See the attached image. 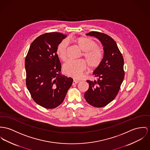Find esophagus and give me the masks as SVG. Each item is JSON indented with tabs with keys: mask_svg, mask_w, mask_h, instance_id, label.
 Segmentation results:
<instances>
[{
	"mask_svg": "<svg viewBox=\"0 0 150 150\" xmlns=\"http://www.w3.org/2000/svg\"><path fill=\"white\" fill-rule=\"evenodd\" d=\"M79 81H78V80H74L72 84H76V83H79Z\"/></svg>",
	"mask_w": 150,
	"mask_h": 150,
	"instance_id": "1",
	"label": "esophagus"
}]
</instances>
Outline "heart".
Here are the masks:
<instances>
[{
  "mask_svg": "<svg viewBox=\"0 0 150 150\" xmlns=\"http://www.w3.org/2000/svg\"><path fill=\"white\" fill-rule=\"evenodd\" d=\"M75 43L83 51V55L87 60L91 68H96L100 64L103 57L102 50L96 46L92 39L88 37H79L75 39ZM68 43L66 40L61 41L57 48V54L60 59L65 61L67 58ZM87 68V63L84 59L69 60L63 66L64 72L74 78H80Z\"/></svg>",
  "mask_w": 150,
  "mask_h": 150,
  "instance_id": "obj_1",
  "label": "heart"
}]
</instances>
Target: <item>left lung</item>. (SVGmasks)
I'll return each instance as SVG.
<instances>
[{
	"label": "left lung",
	"mask_w": 150,
	"mask_h": 150,
	"mask_svg": "<svg viewBox=\"0 0 150 150\" xmlns=\"http://www.w3.org/2000/svg\"><path fill=\"white\" fill-rule=\"evenodd\" d=\"M87 35L98 38L103 46L104 55L100 64L93 71L96 81H87L88 90L84 98L95 107H102L115 98L125 77L124 60L115 40L108 35L91 31Z\"/></svg>",
	"instance_id": "left-lung-1"
}]
</instances>
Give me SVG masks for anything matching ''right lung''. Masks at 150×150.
I'll use <instances>...</instances> for the list:
<instances>
[{
  "mask_svg": "<svg viewBox=\"0 0 150 150\" xmlns=\"http://www.w3.org/2000/svg\"><path fill=\"white\" fill-rule=\"evenodd\" d=\"M67 36L60 33L41 35L31 43L25 59L26 86L35 102L52 109L62 103L73 79L61 74L57 54L59 43Z\"/></svg>",
  "mask_w": 150,
  "mask_h": 150,
  "instance_id": "add662e5",
  "label": "right lung"
}]
</instances>
